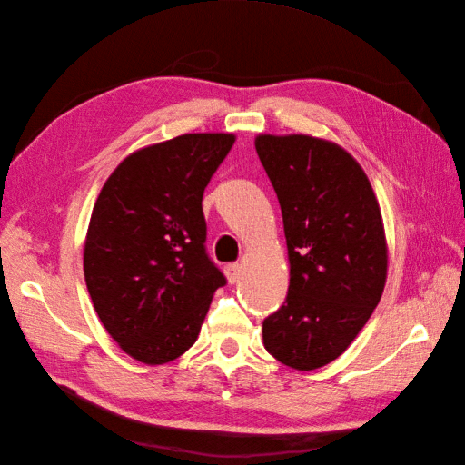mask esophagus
Wrapping results in <instances>:
<instances>
[{"label": "esophagus", "mask_w": 465, "mask_h": 465, "mask_svg": "<svg viewBox=\"0 0 465 465\" xmlns=\"http://www.w3.org/2000/svg\"><path fill=\"white\" fill-rule=\"evenodd\" d=\"M224 275H227L229 283H236V281L241 279V275H242L241 263H229V265H224Z\"/></svg>", "instance_id": "obj_1"}]
</instances>
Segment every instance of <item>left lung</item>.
I'll return each instance as SVG.
<instances>
[{"instance_id": "left-lung-1", "label": "left lung", "mask_w": 465, "mask_h": 465, "mask_svg": "<svg viewBox=\"0 0 465 465\" xmlns=\"http://www.w3.org/2000/svg\"><path fill=\"white\" fill-rule=\"evenodd\" d=\"M289 250V292L263 320V345L297 371L340 357L382 297L388 250L371 182L340 145L311 135H258Z\"/></svg>"}]
</instances>
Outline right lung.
<instances>
[{
    "instance_id": "obj_1",
    "label": "right lung",
    "mask_w": 465,
    "mask_h": 465,
    "mask_svg": "<svg viewBox=\"0 0 465 465\" xmlns=\"http://www.w3.org/2000/svg\"><path fill=\"white\" fill-rule=\"evenodd\" d=\"M232 134H186L124 159L98 193L83 270L94 311L145 364L195 343L213 292L227 283L205 250V186Z\"/></svg>"
}]
</instances>
